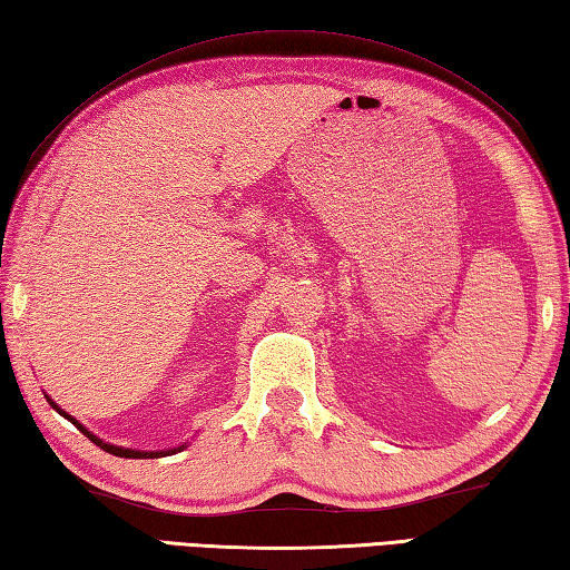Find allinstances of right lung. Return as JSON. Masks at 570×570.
<instances>
[{
    "mask_svg": "<svg viewBox=\"0 0 570 570\" xmlns=\"http://www.w3.org/2000/svg\"><path fill=\"white\" fill-rule=\"evenodd\" d=\"M49 404L53 406V410H57L61 416H67L69 419V422L71 424H77L79 429H81V432L86 434V436H89L91 439V442L96 444V446H101L104 449V452H109V454H114V456H124V459H158V456H164V454H174L176 452V449H170V452H134V449H121V446H114V444H106V442H101V439H96L91 432H86V429L77 422V419H73V416H69L67 412H61L59 410V406L57 404H53L51 400H49ZM178 452H180V449H178Z\"/></svg>",
    "mask_w": 570,
    "mask_h": 570,
    "instance_id": "add662e5",
    "label": "right lung"
}]
</instances>
